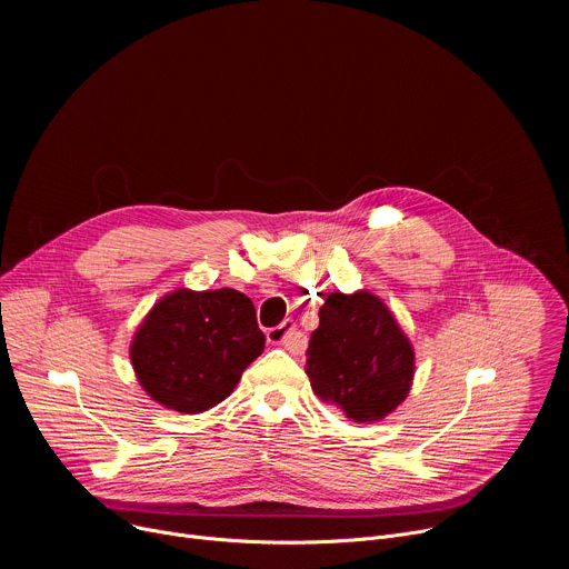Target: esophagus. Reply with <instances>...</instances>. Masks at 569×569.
<instances>
[{
  "instance_id": "34e87169",
  "label": "esophagus",
  "mask_w": 569,
  "mask_h": 569,
  "mask_svg": "<svg viewBox=\"0 0 569 569\" xmlns=\"http://www.w3.org/2000/svg\"><path fill=\"white\" fill-rule=\"evenodd\" d=\"M266 338L270 345H283L290 351H299L301 349V336L297 333L292 321H283L279 327H272L266 331Z\"/></svg>"
}]
</instances>
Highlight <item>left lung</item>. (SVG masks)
Returning a JSON list of instances; mask_svg holds the SVG:
<instances>
[{"label": "left lung", "mask_w": 569, "mask_h": 569, "mask_svg": "<svg viewBox=\"0 0 569 569\" xmlns=\"http://www.w3.org/2000/svg\"><path fill=\"white\" fill-rule=\"evenodd\" d=\"M306 373L312 391L349 419L380 421L410 391L415 351L376 295L333 292L310 333Z\"/></svg>", "instance_id": "left-lung-1"}]
</instances>
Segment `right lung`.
Wrapping results in <instances>:
<instances>
[{
  "instance_id": "right-lung-1",
  "label": "right lung",
  "mask_w": 569,
  "mask_h": 569,
  "mask_svg": "<svg viewBox=\"0 0 569 569\" xmlns=\"http://www.w3.org/2000/svg\"><path fill=\"white\" fill-rule=\"evenodd\" d=\"M263 347L266 336L248 295L231 288L176 290L141 323L130 360L157 402L196 415L224 400Z\"/></svg>"
}]
</instances>
